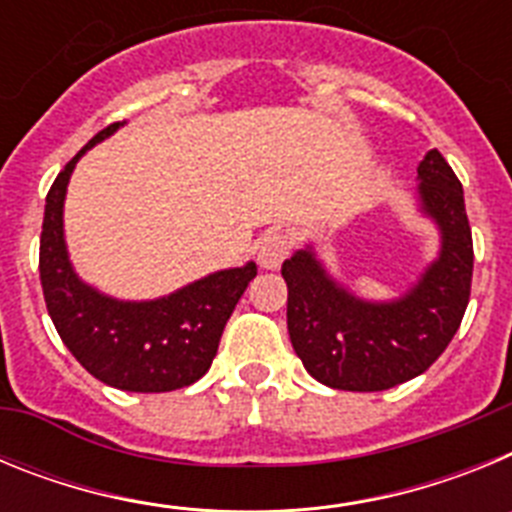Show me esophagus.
Instances as JSON below:
<instances>
[{"label": "esophagus", "instance_id": "34e87169", "mask_svg": "<svg viewBox=\"0 0 512 512\" xmlns=\"http://www.w3.org/2000/svg\"><path fill=\"white\" fill-rule=\"evenodd\" d=\"M289 248H292L289 233H284V230H269V233L259 241V251H256L259 264L264 266V269H279L282 261L289 256Z\"/></svg>", "mask_w": 512, "mask_h": 512}]
</instances>
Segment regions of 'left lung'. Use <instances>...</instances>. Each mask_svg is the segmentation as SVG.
<instances>
[{"instance_id": "8db88e82", "label": "left lung", "mask_w": 512, "mask_h": 512, "mask_svg": "<svg viewBox=\"0 0 512 512\" xmlns=\"http://www.w3.org/2000/svg\"><path fill=\"white\" fill-rule=\"evenodd\" d=\"M418 210L438 228V256L395 300H364L315 248L282 264L287 328L310 377L346 392H379L423 374L459 330L472 289V230L464 189L433 148L418 164Z\"/></svg>"}]
</instances>
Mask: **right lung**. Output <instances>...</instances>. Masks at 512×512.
<instances>
[{
  "label": "right lung",
  "instance_id": "right-lung-1",
  "mask_svg": "<svg viewBox=\"0 0 512 512\" xmlns=\"http://www.w3.org/2000/svg\"><path fill=\"white\" fill-rule=\"evenodd\" d=\"M122 125L99 130L45 197L40 284L58 336L92 377L125 392H171L205 377L230 312L256 277V264L215 271L171 295L140 302L104 295L76 274L63 235L69 179L76 161Z\"/></svg>",
  "mask_w": 512,
  "mask_h": 512
}]
</instances>
